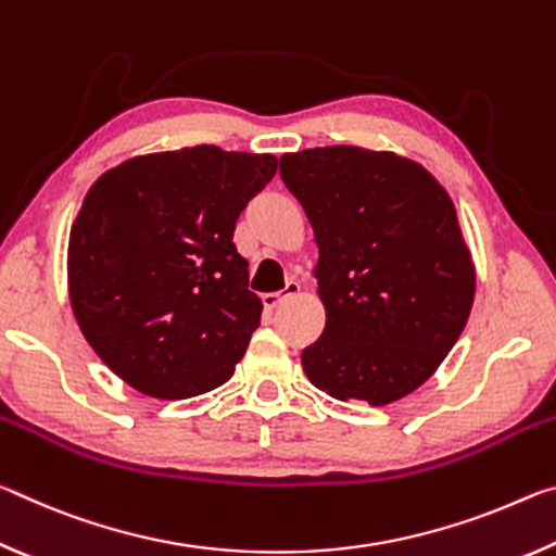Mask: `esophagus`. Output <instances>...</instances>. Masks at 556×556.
<instances>
[{"label":"esophagus","mask_w":556,"mask_h":556,"mask_svg":"<svg viewBox=\"0 0 556 556\" xmlns=\"http://www.w3.org/2000/svg\"><path fill=\"white\" fill-rule=\"evenodd\" d=\"M294 294H299V285H296V281H287L285 291H271V294H265V296H262V304H265L267 312H275L281 301H287L289 296H294Z\"/></svg>","instance_id":"obj_1"}]
</instances>
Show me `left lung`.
Segmentation results:
<instances>
[{
    "label": "left lung",
    "mask_w": 556,
    "mask_h": 556,
    "mask_svg": "<svg viewBox=\"0 0 556 556\" xmlns=\"http://www.w3.org/2000/svg\"><path fill=\"white\" fill-rule=\"evenodd\" d=\"M312 223L326 326L304 348L314 388L372 407L437 372L468 321L476 267L454 201L412 159L316 147L279 159Z\"/></svg>",
    "instance_id": "1"
}]
</instances>
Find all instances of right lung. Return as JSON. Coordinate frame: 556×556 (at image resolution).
Wrapping results in <instances>:
<instances>
[{
  "label": "right lung",
  "mask_w": 556,
  "mask_h": 556,
  "mask_svg": "<svg viewBox=\"0 0 556 556\" xmlns=\"http://www.w3.org/2000/svg\"><path fill=\"white\" fill-rule=\"evenodd\" d=\"M275 174L271 154L201 144L127 159L90 186L71 228L68 291L117 378L159 400L232 378L262 314L232 232Z\"/></svg>",
  "instance_id": "right-lung-1"
}]
</instances>
